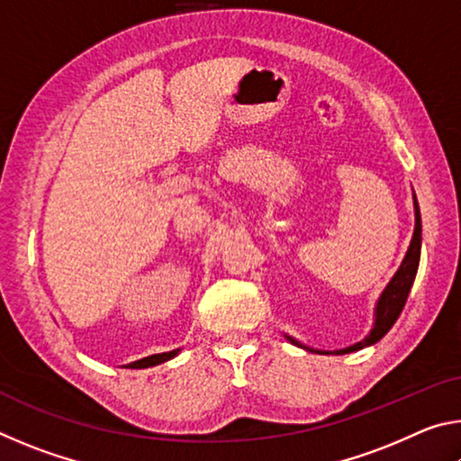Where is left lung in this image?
Wrapping results in <instances>:
<instances>
[{
	"label": "left lung",
	"mask_w": 461,
	"mask_h": 461,
	"mask_svg": "<svg viewBox=\"0 0 461 461\" xmlns=\"http://www.w3.org/2000/svg\"><path fill=\"white\" fill-rule=\"evenodd\" d=\"M419 258H420V213H419V203L415 199V231H412L411 246L407 249V256H404L401 268L396 270V275L393 276V280H390L384 291H382V294H380V299L376 303V309H374V327L370 330V333L366 335L362 341L354 343V346L343 348V349H335V352H325V349L307 348V346H303V343L296 341L294 338H291V335H286V339L294 343V346L303 348V349H309V352L335 354V356L352 354V352H357V349H362V348L374 346V343L384 338V335L390 331V327H393L396 323V319H399L404 303H407V296L411 293V286H412V283H415Z\"/></svg>",
	"instance_id": "8db88e82"
}]
</instances>
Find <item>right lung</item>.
<instances>
[{
	"mask_svg": "<svg viewBox=\"0 0 461 461\" xmlns=\"http://www.w3.org/2000/svg\"><path fill=\"white\" fill-rule=\"evenodd\" d=\"M181 349H173V352H165V354H154V356H148V357H142V360H136L128 364L126 368H150V366H158L162 362H168L170 357H175Z\"/></svg>",
	"mask_w": 461,
	"mask_h": 461,
	"instance_id": "obj_1",
	"label": "right lung"
}]
</instances>
